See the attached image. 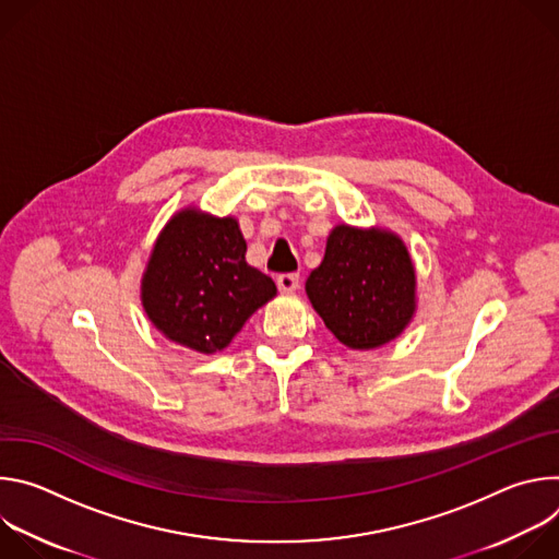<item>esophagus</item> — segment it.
<instances>
[{
  "label": "esophagus",
  "mask_w": 559,
  "mask_h": 559,
  "mask_svg": "<svg viewBox=\"0 0 559 559\" xmlns=\"http://www.w3.org/2000/svg\"><path fill=\"white\" fill-rule=\"evenodd\" d=\"M276 285L281 292H296L300 285V276L298 274H281L276 278Z\"/></svg>",
  "instance_id": "1"
}]
</instances>
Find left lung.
<instances>
[{"instance_id": "8db88e82", "label": "left lung", "mask_w": 559, "mask_h": 559, "mask_svg": "<svg viewBox=\"0 0 559 559\" xmlns=\"http://www.w3.org/2000/svg\"><path fill=\"white\" fill-rule=\"evenodd\" d=\"M305 292L343 345L376 349L412 323L416 270L395 234L336 225L325 259L309 274Z\"/></svg>"}]
</instances>
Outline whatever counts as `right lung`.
I'll list each match as a JSON object with an SVG mask.
<instances>
[{
	"label": "right lung",
	"instance_id": "add662e5",
	"mask_svg": "<svg viewBox=\"0 0 559 559\" xmlns=\"http://www.w3.org/2000/svg\"><path fill=\"white\" fill-rule=\"evenodd\" d=\"M236 218L194 207L158 234L141 278V302L166 338L201 354L225 349L248 318L276 296L274 281L248 265Z\"/></svg>",
	"mask_w": 559,
	"mask_h": 559
}]
</instances>
